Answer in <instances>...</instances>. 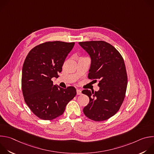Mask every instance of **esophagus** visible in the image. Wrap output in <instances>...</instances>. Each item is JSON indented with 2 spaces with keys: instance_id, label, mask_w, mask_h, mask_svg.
I'll return each instance as SVG.
<instances>
[{
  "instance_id": "1",
  "label": "esophagus",
  "mask_w": 154,
  "mask_h": 154,
  "mask_svg": "<svg viewBox=\"0 0 154 154\" xmlns=\"http://www.w3.org/2000/svg\"><path fill=\"white\" fill-rule=\"evenodd\" d=\"M76 91H77V95H80V94H82V91H81L80 90H77Z\"/></svg>"
}]
</instances>
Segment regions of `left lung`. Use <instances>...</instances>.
<instances>
[{"label": "left lung", "mask_w": 154, "mask_h": 154, "mask_svg": "<svg viewBox=\"0 0 154 154\" xmlns=\"http://www.w3.org/2000/svg\"><path fill=\"white\" fill-rule=\"evenodd\" d=\"M79 45L91 58L88 79L99 80L100 87L98 91H82L90 99L83 113L94 121L106 120L119 111L125 96L127 74L123 57L115 47L103 41L79 42Z\"/></svg>", "instance_id": "obj_1"}]
</instances>
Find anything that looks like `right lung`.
<instances>
[{
	"instance_id": "right-lung-1",
	"label": "right lung",
	"mask_w": 154,
	"mask_h": 154,
	"mask_svg": "<svg viewBox=\"0 0 154 154\" xmlns=\"http://www.w3.org/2000/svg\"><path fill=\"white\" fill-rule=\"evenodd\" d=\"M75 42L47 41L34 47L23 66L22 91L31 111L41 119L52 120L62 115L68 103L77 94L74 86L66 89L53 84Z\"/></svg>"
}]
</instances>
